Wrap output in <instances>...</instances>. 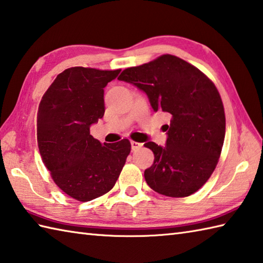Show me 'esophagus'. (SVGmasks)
Returning a JSON list of instances; mask_svg holds the SVG:
<instances>
[{"instance_id": "1", "label": "esophagus", "mask_w": 263, "mask_h": 263, "mask_svg": "<svg viewBox=\"0 0 263 263\" xmlns=\"http://www.w3.org/2000/svg\"><path fill=\"white\" fill-rule=\"evenodd\" d=\"M142 145L140 142H137V141H131V148H132V151L133 152H136V151H138L139 148H140Z\"/></svg>"}]
</instances>
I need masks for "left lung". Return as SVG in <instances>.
<instances>
[{
	"instance_id": "left-lung-1",
	"label": "left lung",
	"mask_w": 263,
	"mask_h": 263,
	"mask_svg": "<svg viewBox=\"0 0 263 263\" xmlns=\"http://www.w3.org/2000/svg\"><path fill=\"white\" fill-rule=\"evenodd\" d=\"M118 80L145 92L154 111L171 117L165 146L145 143L155 156L145 171L148 186L170 197L196 193L213 173L223 146L226 117L217 87L196 67L171 54L126 68Z\"/></svg>"
}]
</instances>
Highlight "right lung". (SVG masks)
Returning a JSON list of instances; mask_svg holds the SVG:
<instances>
[{"label": "right lung", "mask_w": 263, "mask_h": 263, "mask_svg": "<svg viewBox=\"0 0 263 263\" xmlns=\"http://www.w3.org/2000/svg\"><path fill=\"white\" fill-rule=\"evenodd\" d=\"M121 69L71 67L55 77L37 112V145L53 181L80 202L109 192L131 152L127 139L102 143L90 127L105 114L104 87Z\"/></svg>", "instance_id": "right-lung-1"}]
</instances>
